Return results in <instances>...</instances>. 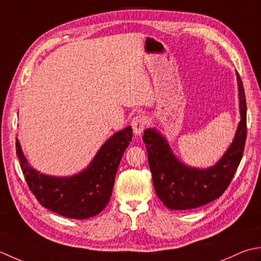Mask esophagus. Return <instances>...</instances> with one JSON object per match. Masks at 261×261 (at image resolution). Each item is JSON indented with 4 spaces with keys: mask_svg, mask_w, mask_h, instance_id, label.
Masks as SVG:
<instances>
[{
    "mask_svg": "<svg viewBox=\"0 0 261 261\" xmlns=\"http://www.w3.org/2000/svg\"><path fill=\"white\" fill-rule=\"evenodd\" d=\"M147 123L148 121H147V118L145 116L138 115V116L134 117V119L132 120V127H133V130H134V134L141 135V133L143 132V129L145 128Z\"/></svg>",
    "mask_w": 261,
    "mask_h": 261,
    "instance_id": "34e87169",
    "label": "esophagus"
}]
</instances>
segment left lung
Returning <instances> with one entry per match:
<instances>
[{"instance_id":"1","label":"left lung","mask_w":261,"mask_h":261,"mask_svg":"<svg viewBox=\"0 0 261 261\" xmlns=\"http://www.w3.org/2000/svg\"><path fill=\"white\" fill-rule=\"evenodd\" d=\"M241 121L232 145L216 166L206 170L180 163L170 150L166 138L155 129L144 130L148 166L158 197L168 208H197L219 198L231 184L243 155L247 140V103L241 77L238 73Z\"/></svg>"}]
</instances>
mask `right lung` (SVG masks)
Segmentation results:
<instances>
[{
    "label": "right lung",
    "instance_id": "add662e5",
    "mask_svg": "<svg viewBox=\"0 0 261 261\" xmlns=\"http://www.w3.org/2000/svg\"><path fill=\"white\" fill-rule=\"evenodd\" d=\"M132 137L130 126L116 133L83 172L68 178L49 177L30 168L18 138L15 148L25 182L39 204L58 215L84 220L99 214L108 205L117 170Z\"/></svg>",
    "mask_w": 261,
    "mask_h": 261
}]
</instances>
